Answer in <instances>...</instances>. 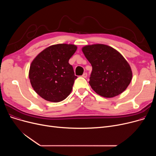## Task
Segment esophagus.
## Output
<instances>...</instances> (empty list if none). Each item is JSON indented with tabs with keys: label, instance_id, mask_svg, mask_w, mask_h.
Returning <instances> with one entry per match:
<instances>
[{
	"label": "esophagus",
	"instance_id": "34e87169",
	"mask_svg": "<svg viewBox=\"0 0 156 156\" xmlns=\"http://www.w3.org/2000/svg\"><path fill=\"white\" fill-rule=\"evenodd\" d=\"M82 77L83 78H87V73H84L82 75Z\"/></svg>",
	"mask_w": 156,
	"mask_h": 156
}]
</instances>
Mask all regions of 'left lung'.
Instances as JSON below:
<instances>
[{
	"instance_id": "1",
	"label": "left lung",
	"mask_w": 156,
	"mask_h": 156,
	"mask_svg": "<svg viewBox=\"0 0 156 156\" xmlns=\"http://www.w3.org/2000/svg\"><path fill=\"white\" fill-rule=\"evenodd\" d=\"M82 51L92 66L89 84L97 94L111 98L125 90L132 80V71L118 51L104 44L86 45Z\"/></svg>"
}]
</instances>
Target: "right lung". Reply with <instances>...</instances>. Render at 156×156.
<instances>
[{
	"mask_svg": "<svg viewBox=\"0 0 156 156\" xmlns=\"http://www.w3.org/2000/svg\"><path fill=\"white\" fill-rule=\"evenodd\" d=\"M76 49L73 44L53 45L32 61L29 71L30 83L36 93L45 100L59 102L71 92L77 76L68 62Z\"/></svg>",
	"mask_w": 156,
	"mask_h": 156,
	"instance_id": "obj_1",
	"label": "right lung"
}]
</instances>
